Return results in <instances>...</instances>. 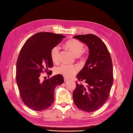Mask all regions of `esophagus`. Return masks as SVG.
Segmentation results:
<instances>
[{"label": "esophagus", "instance_id": "esophagus-1", "mask_svg": "<svg viewBox=\"0 0 133 133\" xmlns=\"http://www.w3.org/2000/svg\"><path fill=\"white\" fill-rule=\"evenodd\" d=\"M70 81V79H68V78H64V82H68V81Z\"/></svg>", "mask_w": 133, "mask_h": 133}]
</instances>
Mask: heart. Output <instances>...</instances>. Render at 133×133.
Listing matches in <instances>:
<instances>
[{
    "label": "heart",
    "instance_id": "obj_1",
    "mask_svg": "<svg viewBox=\"0 0 133 133\" xmlns=\"http://www.w3.org/2000/svg\"><path fill=\"white\" fill-rule=\"evenodd\" d=\"M66 48L71 51L78 58L81 56L84 49V44L77 39H70L67 41L65 44ZM60 48L58 46H55L51 50V57L52 61L55 63L60 61ZM78 71V69L75 65H69L62 64L56 67L55 72L58 74H61L64 77L70 78L75 75Z\"/></svg>",
    "mask_w": 133,
    "mask_h": 133
}]
</instances>
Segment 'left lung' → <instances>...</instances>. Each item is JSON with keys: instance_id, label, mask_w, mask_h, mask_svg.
I'll return each mask as SVG.
<instances>
[{"instance_id": "obj_1", "label": "left lung", "mask_w": 133, "mask_h": 133, "mask_svg": "<svg viewBox=\"0 0 133 133\" xmlns=\"http://www.w3.org/2000/svg\"><path fill=\"white\" fill-rule=\"evenodd\" d=\"M89 47L88 59L77 75L79 82L73 92L74 102L78 108L87 112L99 109L108 99L113 83L111 55L101 39L94 34L74 36Z\"/></svg>"}]
</instances>
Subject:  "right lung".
I'll use <instances>...</instances> for the list:
<instances>
[{
  "instance_id": "1",
  "label": "right lung",
  "mask_w": 133,
  "mask_h": 133,
  "mask_svg": "<svg viewBox=\"0 0 133 133\" xmlns=\"http://www.w3.org/2000/svg\"><path fill=\"white\" fill-rule=\"evenodd\" d=\"M63 38L59 34L36 33L27 39L20 51L16 62V83L23 103L34 111H42L51 106L56 86L64 82L61 74L41 80V73L47 72L53 67L51 50ZM47 74L51 75L52 71Z\"/></svg>"
}]
</instances>
